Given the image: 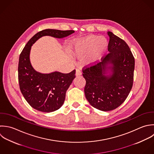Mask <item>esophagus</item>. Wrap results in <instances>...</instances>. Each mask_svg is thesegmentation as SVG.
I'll return each instance as SVG.
<instances>
[{
	"instance_id": "esophagus-1",
	"label": "esophagus",
	"mask_w": 154,
	"mask_h": 154,
	"mask_svg": "<svg viewBox=\"0 0 154 154\" xmlns=\"http://www.w3.org/2000/svg\"><path fill=\"white\" fill-rule=\"evenodd\" d=\"M82 75V72L80 71V69L77 68L76 69V72H75V75L76 76H80Z\"/></svg>"
}]
</instances>
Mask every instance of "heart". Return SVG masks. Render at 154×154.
Returning a JSON list of instances; mask_svg holds the SVG:
<instances>
[{"mask_svg": "<svg viewBox=\"0 0 154 154\" xmlns=\"http://www.w3.org/2000/svg\"><path fill=\"white\" fill-rule=\"evenodd\" d=\"M108 45L109 41L105 37L89 35L75 41L71 45V50L78 57H83L90 52L87 62L89 64H94L101 59Z\"/></svg>", "mask_w": 154, "mask_h": 154, "instance_id": "b5f03b06", "label": "heart"}]
</instances>
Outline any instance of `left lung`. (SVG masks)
Segmentation results:
<instances>
[{"instance_id":"8db88e82","label":"left lung","mask_w":154,"mask_h":154,"mask_svg":"<svg viewBox=\"0 0 154 154\" xmlns=\"http://www.w3.org/2000/svg\"><path fill=\"white\" fill-rule=\"evenodd\" d=\"M108 35L110 53L101 62L83 69L85 97L92 106L104 112L125 101L133 87L135 65L128 44L112 32Z\"/></svg>"}]
</instances>
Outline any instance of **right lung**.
Wrapping results in <instances>:
<instances>
[{"mask_svg": "<svg viewBox=\"0 0 154 154\" xmlns=\"http://www.w3.org/2000/svg\"><path fill=\"white\" fill-rule=\"evenodd\" d=\"M74 32V30L49 29L40 31L27 42L20 55L18 67L20 89L29 105L38 111L50 113L61 107L66 92L75 77V70L68 74L58 71L48 74L37 72L30 61L31 47L44 36L63 38Z\"/></svg>", "mask_w": 154, "mask_h": 154, "instance_id": "add662e5", "label": "right lung"}]
</instances>
